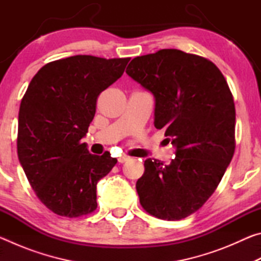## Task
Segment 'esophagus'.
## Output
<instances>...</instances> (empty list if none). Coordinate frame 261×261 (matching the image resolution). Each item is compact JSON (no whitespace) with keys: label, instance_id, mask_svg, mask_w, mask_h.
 <instances>
[{"label":"esophagus","instance_id":"esophagus-1","mask_svg":"<svg viewBox=\"0 0 261 261\" xmlns=\"http://www.w3.org/2000/svg\"><path fill=\"white\" fill-rule=\"evenodd\" d=\"M127 160H130V156H127V155H122V156L118 158V162H120V163H124Z\"/></svg>","mask_w":261,"mask_h":261}]
</instances>
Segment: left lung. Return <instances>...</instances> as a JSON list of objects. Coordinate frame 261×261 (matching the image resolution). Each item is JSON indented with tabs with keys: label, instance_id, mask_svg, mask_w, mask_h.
<instances>
[{
	"label": "left lung",
	"instance_id": "8db88e82",
	"mask_svg": "<svg viewBox=\"0 0 261 261\" xmlns=\"http://www.w3.org/2000/svg\"><path fill=\"white\" fill-rule=\"evenodd\" d=\"M125 72L154 95V125L176 147L169 165L145 161L140 205L158 219L187 218L214 193L235 152L230 88L213 62L178 49L137 56Z\"/></svg>",
	"mask_w": 261,
	"mask_h": 261
}]
</instances>
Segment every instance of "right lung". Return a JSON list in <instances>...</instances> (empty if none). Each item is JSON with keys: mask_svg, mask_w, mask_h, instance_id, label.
<instances>
[{"mask_svg": "<svg viewBox=\"0 0 261 261\" xmlns=\"http://www.w3.org/2000/svg\"><path fill=\"white\" fill-rule=\"evenodd\" d=\"M130 57L76 55L39 70L21 99L17 152L37 197L48 210L79 218L96 210V184L117 160L93 155L85 137L98 96L120 78Z\"/></svg>", "mask_w": 261, "mask_h": 261, "instance_id": "right-lung-1", "label": "right lung"}]
</instances>
